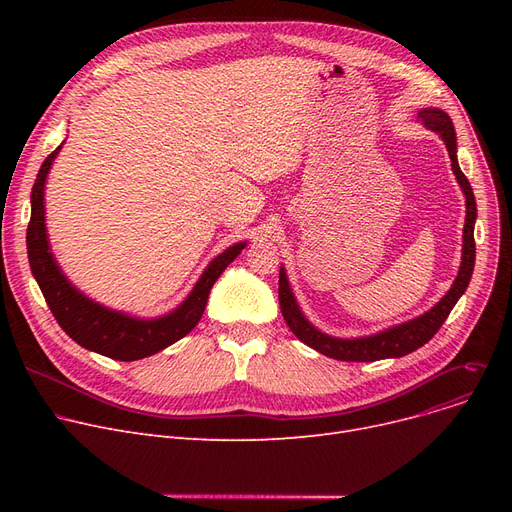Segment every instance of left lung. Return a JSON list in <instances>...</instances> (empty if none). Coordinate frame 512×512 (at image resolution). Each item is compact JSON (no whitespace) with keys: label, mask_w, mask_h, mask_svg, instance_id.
Listing matches in <instances>:
<instances>
[{"label":"left lung","mask_w":512,"mask_h":512,"mask_svg":"<svg viewBox=\"0 0 512 512\" xmlns=\"http://www.w3.org/2000/svg\"><path fill=\"white\" fill-rule=\"evenodd\" d=\"M419 118L423 120V124L427 128L436 130L444 139L450 161H452V172H454L456 180H459L463 193L467 197V218H465V230H463V263H461L459 276H456L452 288L446 292V297L434 309H429L425 315H421L413 321H407V324H400L392 330H386L382 334L369 336V338L340 340V338H330L326 334H321L319 330H315L309 324V321L303 317L297 301H294V297H292L284 270H280L278 294H280V309H282L286 326L301 342L315 348V351L321 355L338 359V361H359V363L405 357V355L417 351L419 346H423L425 342H429L436 336V332L442 328L446 317L450 315L452 307L456 305V301L461 299V294L469 286L473 265H475L473 228H475V218H477L473 188H471L467 176L459 168V159H456V132H454L450 116L442 110H421Z\"/></svg>","instance_id":"obj_1"}]
</instances>
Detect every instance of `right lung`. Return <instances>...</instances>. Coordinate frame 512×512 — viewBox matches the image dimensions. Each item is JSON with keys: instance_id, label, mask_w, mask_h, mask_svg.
I'll list each match as a JSON object with an SVG mask.
<instances>
[{"instance_id": "obj_1", "label": "right lung", "mask_w": 512, "mask_h": 512, "mask_svg": "<svg viewBox=\"0 0 512 512\" xmlns=\"http://www.w3.org/2000/svg\"><path fill=\"white\" fill-rule=\"evenodd\" d=\"M58 151L60 147L45 157L37 174L31 195V222L29 228H26V251H29L31 270L53 317H56L60 328L74 342L116 361H137L164 351L166 346L174 344L199 324L211 286L236 259V255L245 249V242H240V245H234L215 257L199 278L193 292L188 294V299L166 317L141 321L105 309L83 297L64 278L58 263L53 261L49 253L45 234L43 186L45 176L51 168V161L58 155Z\"/></svg>"}]
</instances>
